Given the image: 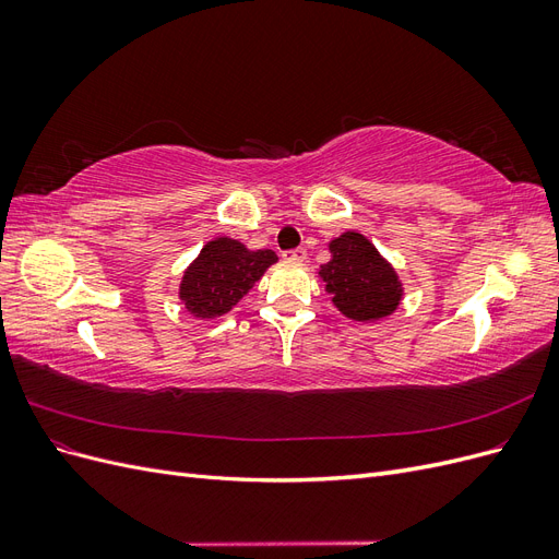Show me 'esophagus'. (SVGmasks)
Segmentation results:
<instances>
[{
  "mask_svg": "<svg viewBox=\"0 0 559 559\" xmlns=\"http://www.w3.org/2000/svg\"><path fill=\"white\" fill-rule=\"evenodd\" d=\"M282 259L284 261H294V263H302L308 259V251L298 247V249H289V251H282Z\"/></svg>",
  "mask_w": 559,
  "mask_h": 559,
  "instance_id": "34e87169",
  "label": "esophagus"
}]
</instances>
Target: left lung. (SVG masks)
Segmentation results:
<instances>
[{
	"label": "left lung",
	"mask_w": 559,
	"mask_h": 559,
	"mask_svg": "<svg viewBox=\"0 0 559 559\" xmlns=\"http://www.w3.org/2000/svg\"><path fill=\"white\" fill-rule=\"evenodd\" d=\"M329 251L331 261L321 265L319 277L337 310L364 324L396 312L403 284L366 235L347 230L329 242Z\"/></svg>",
	"instance_id": "1"
}]
</instances>
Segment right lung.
Masks as SVG:
<instances>
[{
	"label": "right lung",
	"mask_w": 559,
	"mask_h": 559,
	"mask_svg": "<svg viewBox=\"0 0 559 559\" xmlns=\"http://www.w3.org/2000/svg\"><path fill=\"white\" fill-rule=\"evenodd\" d=\"M273 263H277L273 249L251 251L233 238H214L183 270L179 298L198 319L222 317L238 306Z\"/></svg>",
	"instance_id": "1"
}]
</instances>
